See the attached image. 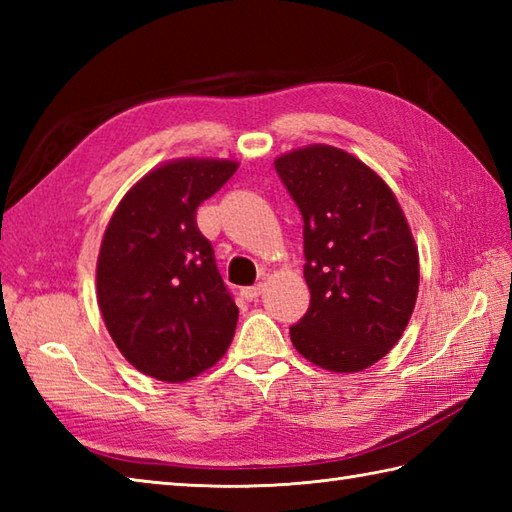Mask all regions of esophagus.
Returning <instances> with one entry per match:
<instances>
[{
	"label": "esophagus",
	"mask_w": 512,
	"mask_h": 512,
	"mask_svg": "<svg viewBox=\"0 0 512 512\" xmlns=\"http://www.w3.org/2000/svg\"><path fill=\"white\" fill-rule=\"evenodd\" d=\"M264 292V284H255V286H248L242 290V297L248 299V301H255L259 295Z\"/></svg>",
	"instance_id": "esophagus-1"
}]
</instances>
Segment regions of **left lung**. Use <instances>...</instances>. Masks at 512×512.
<instances>
[{"label":"left lung","instance_id":"8db88e82","mask_svg":"<svg viewBox=\"0 0 512 512\" xmlns=\"http://www.w3.org/2000/svg\"><path fill=\"white\" fill-rule=\"evenodd\" d=\"M275 169L303 217L310 288L292 345L328 372H361L398 343L416 306L418 246L405 213L385 180L343 149H295Z\"/></svg>","mask_w":512,"mask_h":512}]
</instances>
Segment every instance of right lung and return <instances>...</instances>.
<instances>
[{"label":"right lung","mask_w":512,"mask_h":512,"mask_svg":"<svg viewBox=\"0 0 512 512\" xmlns=\"http://www.w3.org/2000/svg\"><path fill=\"white\" fill-rule=\"evenodd\" d=\"M235 171V160L165 162L127 191L105 228L96 299L118 350L151 378L184 383L233 341L239 310L195 213Z\"/></svg>","instance_id":"add662e5"}]
</instances>
